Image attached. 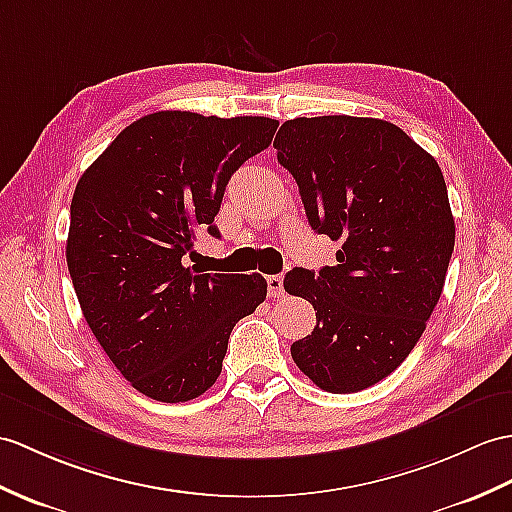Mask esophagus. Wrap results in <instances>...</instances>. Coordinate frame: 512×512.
I'll return each mask as SVG.
<instances>
[{"instance_id":"1","label":"esophagus","mask_w":512,"mask_h":512,"mask_svg":"<svg viewBox=\"0 0 512 512\" xmlns=\"http://www.w3.org/2000/svg\"><path fill=\"white\" fill-rule=\"evenodd\" d=\"M266 283H268V296H272V299H281V296L285 294V290H283V277L281 275L268 277Z\"/></svg>"}]
</instances>
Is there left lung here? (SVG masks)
<instances>
[{
    "label": "left lung",
    "instance_id": "8db88e82",
    "mask_svg": "<svg viewBox=\"0 0 512 512\" xmlns=\"http://www.w3.org/2000/svg\"><path fill=\"white\" fill-rule=\"evenodd\" d=\"M316 233L340 240L336 266L294 268L288 294L316 310L292 360L312 382L349 395L408 358L441 299L456 224L430 152L386 120L296 117L275 137Z\"/></svg>",
    "mask_w": 512,
    "mask_h": 512
}]
</instances>
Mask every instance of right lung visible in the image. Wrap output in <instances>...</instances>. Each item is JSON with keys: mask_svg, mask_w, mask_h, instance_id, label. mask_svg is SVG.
<instances>
[{"mask_svg": "<svg viewBox=\"0 0 512 512\" xmlns=\"http://www.w3.org/2000/svg\"><path fill=\"white\" fill-rule=\"evenodd\" d=\"M279 122L159 111L126 126L80 176L67 268L95 340L130 386L163 403L200 397L240 318L266 299L261 275L185 266L229 178Z\"/></svg>", "mask_w": 512, "mask_h": 512, "instance_id": "1", "label": "right lung"}]
</instances>
